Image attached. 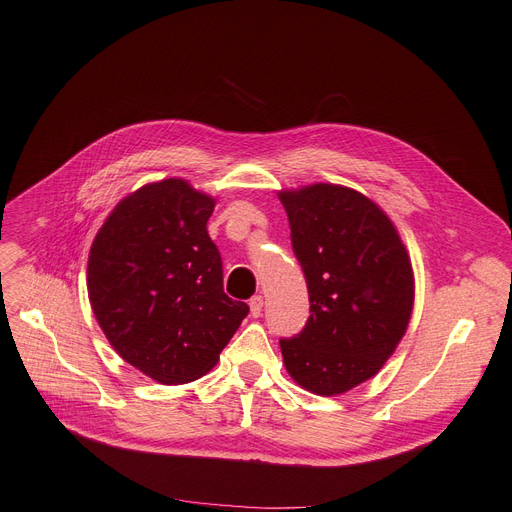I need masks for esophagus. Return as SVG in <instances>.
I'll return each mask as SVG.
<instances>
[{
  "mask_svg": "<svg viewBox=\"0 0 512 512\" xmlns=\"http://www.w3.org/2000/svg\"><path fill=\"white\" fill-rule=\"evenodd\" d=\"M249 307H251V316H253V318H259V316H261V311H263V297H261V295L251 297Z\"/></svg>",
  "mask_w": 512,
  "mask_h": 512,
  "instance_id": "34e87169",
  "label": "esophagus"
}]
</instances>
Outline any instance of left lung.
Here are the masks:
<instances>
[{"label": "left lung", "instance_id": "8db88e82", "mask_svg": "<svg viewBox=\"0 0 512 512\" xmlns=\"http://www.w3.org/2000/svg\"><path fill=\"white\" fill-rule=\"evenodd\" d=\"M301 265L309 318L280 339L288 374L311 393L337 395L368 381L402 341L414 276L389 217L364 194L332 184L280 192Z\"/></svg>", "mask_w": 512, "mask_h": 512}]
</instances>
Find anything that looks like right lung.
Segmentation results:
<instances>
[{
	"instance_id": "right-lung-1",
	"label": "right lung",
	"mask_w": 512,
	"mask_h": 512,
	"mask_svg": "<svg viewBox=\"0 0 512 512\" xmlns=\"http://www.w3.org/2000/svg\"><path fill=\"white\" fill-rule=\"evenodd\" d=\"M213 207L184 180L148 184L108 215L87 261V293L108 343L163 385L211 370L249 314L224 293L207 232Z\"/></svg>"
}]
</instances>
